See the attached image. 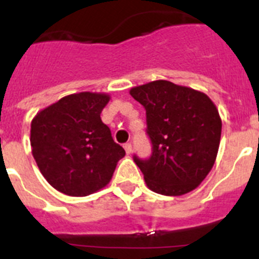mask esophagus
I'll use <instances>...</instances> for the list:
<instances>
[{"mask_svg": "<svg viewBox=\"0 0 259 259\" xmlns=\"http://www.w3.org/2000/svg\"><path fill=\"white\" fill-rule=\"evenodd\" d=\"M123 146H124L125 153H127V154H131V153H132V145H131V143H125Z\"/></svg>", "mask_w": 259, "mask_h": 259, "instance_id": "esophagus-1", "label": "esophagus"}]
</instances>
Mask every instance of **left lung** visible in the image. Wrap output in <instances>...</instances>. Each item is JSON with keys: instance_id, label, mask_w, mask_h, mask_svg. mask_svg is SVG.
Masks as SVG:
<instances>
[{"instance_id": "obj_1", "label": "left lung", "mask_w": 259, "mask_h": 259, "mask_svg": "<svg viewBox=\"0 0 259 259\" xmlns=\"http://www.w3.org/2000/svg\"><path fill=\"white\" fill-rule=\"evenodd\" d=\"M130 95L146 110L153 154L134 159L148 188L163 196L197 188L211 171L221 143L222 119L214 102L203 92L167 80L134 87Z\"/></svg>"}]
</instances>
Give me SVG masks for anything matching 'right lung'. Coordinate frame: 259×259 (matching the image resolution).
<instances>
[{
	"label": "right lung",
	"mask_w": 259,
	"mask_h": 259,
	"mask_svg": "<svg viewBox=\"0 0 259 259\" xmlns=\"http://www.w3.org/2000/svg\"><path fill=\"white\" fill-rule=\"evenodd\" d=\"M109 101L107 93H74L32 119V155L47 182L61 193L84 197L105 188L124 157L100 116Z\"/></svg>",
	"instance_id": "1"
}]
</instances>
